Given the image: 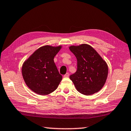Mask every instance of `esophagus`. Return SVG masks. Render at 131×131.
Here are the masks:
<instances>
[{
  "mask_svg": "<svg viewBox=\"0 0 131 131\" xmlns=\"http://www.w3.org/2000/svg\"><path fill=\"white\" fill-rule=\"evenodd\" d=\"M69 74L68 73H66L65 75L63 76V77H65V78H68V77H69Z\"/></svg>",
  "mask_w": 131,
  "mask_h": 131,
  "instance_id": "esophagus-1",
  "label": "esophagus"
}]
</instances>
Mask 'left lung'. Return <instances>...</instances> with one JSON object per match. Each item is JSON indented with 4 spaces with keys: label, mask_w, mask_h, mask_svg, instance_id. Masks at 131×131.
I'll return each instance as SVG.
<instances>
[{
    "label": "left lung",
    "mask_w": 131,
    "mask_h": 131,
    "mask_svg": "<svg viewBox=\"0 0 131 131\" xmlns=\"http://www.w3.org/2000/svg\"><path fill=\"white\" fill-rule=\"evenodd\" d=\"M78 61L77 71L70 76L76 90L86 95L97 93L106 82L108 68L97 52L88 44L70 46Z\"/></svg>",
    "instance_id": "left-lung-1"
}]
</instances>
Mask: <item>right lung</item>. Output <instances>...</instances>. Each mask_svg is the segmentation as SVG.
<instances>
[{"label": "right lung", "instance_id": "obj_1", "mask_svg": "<svg viewBox=\"0 0 131 131\" xmlns=\"http://www.w3.org/2000/svg\"><path fill=\"white\" fill-rule=\"evenodd\" d=\"M61 48L50 45L41 47L24 62L22 75L27 86L32 92L47 95L57 89L62 76L53 59Z\"/></svg>", "mask_w": 131, "mask_h": 131}]
</instances>
